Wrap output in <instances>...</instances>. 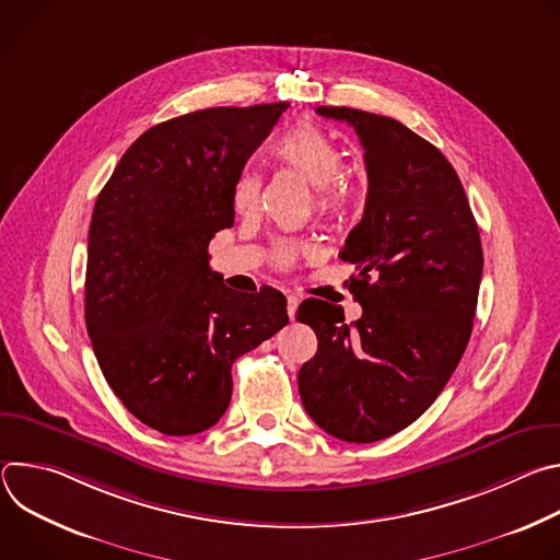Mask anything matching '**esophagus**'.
I'll return each mask as SVG.
<instances>
[{
	"mask_svg": "<svg viewBox=\"0 0 560 560\" xmlns=\"http://www.w3.org/2000/svg\"><path fill=\"white\" fill-rule=\"evenodd\" d=\"M296 307H299V296L288 294V316H290V322H292L294 314H296Z\"/></svg>",
	"mask_w": 560,
	"mask_h": 560,
	"instance_id": "1",
	"label": "esophagus"
}]
</instances>
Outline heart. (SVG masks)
<instances>
[{
  "label": "heart",
  "mask_w": 560,
  "mask_h": 560,
  "mask_svg": "<svg viewBox=\"0 0 560 560\" xmlns=\"http://www.w3.org/2000/svg\"><path fill=\"white\" fill-rule=\"evenodd\" d=\"M275 164L294 173L314 188V206L318 217L339 219L357 201L359 188L354 177L341 168V148L337 141L312 121H299L288 128L272 143ZM261 182L257 175L246 173L236 179L232 190V206L238 214H253L259 208ZM307 253V246L296 242H283L275 248V264L290 268L299 255Z\"/></svg>",
  "instance_id": "obj_1"
}]
</instances>
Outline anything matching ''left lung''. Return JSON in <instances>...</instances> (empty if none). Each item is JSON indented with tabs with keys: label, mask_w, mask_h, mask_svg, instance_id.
I'll return each instance as SVG.
<instances>
[{
	"label": "left lung",
	"mask_w": 560,
	"mask_h": 560,
	"mask_svg": "<svg viewBox=\"0 0 560 560\" xmlns=\"http://www.w3.org/2000/svg\"><path fill=\"white\" fill-rule=\"evenodd\" d=\"M316 113L354 128L365 150L368 197L341 259L363 314L307 299L296 322L316 332L299 370L305 412L328 434L372 443L415 423L456 370L483 272V248L465 190L439 148L401 121L346 108Z\"/></svg>",
	"instance_id": "left-lung-1"
}]
</instances>
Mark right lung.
<instances>
[{"instance_id":"add662e5","label":"right lung","mask_w":560,"mask_h":560,"mask_svg":"<svg viewBox=\"0 0 560 560\" xmlns=\"http://www.w3.org/2000/svg\"><path fill=\"white\" fill-rule=\"evenodd\" d=\"M290 104L195 110L145 130L100 192L89 230L86 328L126 410L168 436L212 428L232 363L288 324L285 296L236 294L208 266L232 190Z\"/></svg>"}]
</instances>
